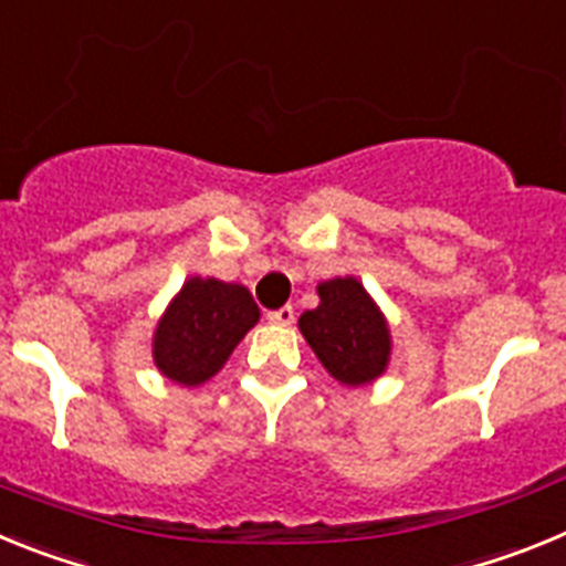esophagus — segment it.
Returning a JSON list of instances; mask_svg holds the SVG:
<instances>
[{
  "label": "esophagus",
  "mask_w": 566,
  "mask_h": 566,
  "mask_svg": "<svg viewBox=\"0 0 566 566\" xmlns=\"http://www.w3.org/2000/svg\"><path fill=\"white\" fill-rule=\"evenodd\" d=\"M266 319L272 323V326H292L294 323V308L292 306H283L277 308V312H269Z\"/></svg>",
  "instance_id": "obj_1"
}]
</instances>
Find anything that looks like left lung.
I'll use <instances>...</instances> for the list:
<instances>
[{"mask_svg":"<svg viewBox=\"0 0 566 566\" xmlns=\"http://www.w3.org/2000/svg\"><path fill=\"white\" fill-rule=\"evenodd\" d=\"M317 297L319 306L300 314L297 326L323 368L348 388L382 377L394 339L377 300L352 274L317 283Z\"/></svg>","mask_w":566,"mask_h":566,"instance_id":"left-lung-1","label":"left lung"}]
</instances>
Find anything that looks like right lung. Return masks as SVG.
<instances>
[{
    "instance_id": "add662e5",
    "label": "right lung",
    "mask_w": 566,
    "mask_h": 566,
    "mask_svg": "<svg viewBox=\"0 0 566 566\" xmlns=\"http://www.w3.org/2000/svg\"><path fill=\"white\" fill-rule=\"evenodd\" d=\"M258 319L260 308L247 286L195 274L158 317L155 368L175 385L198 388L221 371Z\"/></svg>"
}]
</instances>
